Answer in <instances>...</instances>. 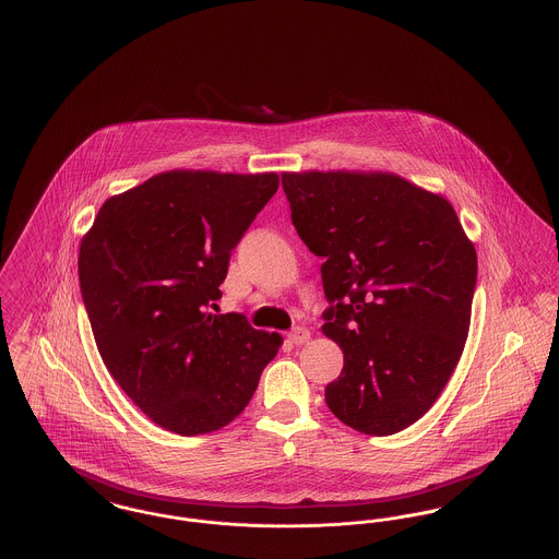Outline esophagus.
Masks as SVG:
<instances>
[{
	"instance_id": "1",
	"label": "esophagus",
	"mask_w": 559,
	"mask_h": 559,
	"mask_svg": "<svg viewBox=\"0 0 559 559\" xmlns=\"http://www.w3.org/2000/svg\"><path fill=\"white\" fill-rule=\"evenodd\" d=\"M287 338H289V343L294 344L308 343V341H310V332H308L306 328H294Z\"/></svg>"
}]
</instances>
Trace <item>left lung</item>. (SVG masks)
<instances>
[{"label":"left lung","mask_w":559,"mask_h":559,"mask_svg":"<svg viewBox=\"0 0 559 559\" xmlns=\"http://www.w3.org/2000/svg\"><path fill=\"white\" fill-rule=\"evenodd\" d=\"M301 242L323 258V334L343 348L330 411L389 436L419 421L471 328L476 251L453 206L395 174L285 173Z\"/></svg>","instance_id":"obj_1"}]
</instances>
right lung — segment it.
Listing matches in <instances>:
<instances>
[{"label":"right lung","instance_id":"obj_1","mask_svg":"<svg viewBox=\"0 0 559 559\" xmlns=\"http://www.w3.org/2000/svg\"><path fill=\"white\" fill-rule=\"evenodd\" d=\"M278 176L174 170L104 202L79 255L99 355L164 430L227 426L251 402L283 338L245 314L209 312L231 251Z\"/></svg>","mask_w":559,"mask_h":559}]
</instances>
